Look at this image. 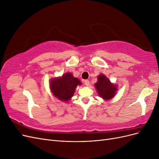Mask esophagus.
Instances as JSON below:
<instances>
[{
  "instance_id": "1",
  "label": "esophagus",
  "mask_w": 159,
  "mask_h": 159,
  "mask_svg": "<svg viewBox=\"0 0 159 159\" xmlns=\"http://www.w3.org/2000/svg\"><path fill=\"white\" fill-rule=\"evenodd\" d=\"M84 84H85L86 86H89V84H90L89 81V80H84Z\"/></svg>"
}]
</instances>
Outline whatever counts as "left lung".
Here are the masks:
<instances>
[{"instance_id": "obj_1", "label": "left lung", "mask_w": 159, "mask_h": 159, "mask_svg": "<svg viewBox=\"0 0 159 159\" xmlns=\"http://www.w3.org/2000/svg\"><path fill=\"white\" fill-rule=\"evenodd\" d=\"M94 86L99 97L107 101L115 97L118 87L117 85L111 82L107 77L103 74L98 76V81Z\"/></svg>"}]
</instances>
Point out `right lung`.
<instances>
[{
	"label": "right lung",
	"mask_w": 159,
	"mask_h": 159,
	"mask_svg": "<svg viewBox=\"0 0 159 159\" xmlns=\"http://www.w3.org/2000/svg\"><path fill=\"white\" fill-rule=\"evenodd\" d=\"M81 85V81L74 77L70 72H67L57 78H53L50 81L51 93L63 102L70 101L74 96L76 88Z\"/></svg>",
	"instance_id": "right-lung-1"
}]
</instances>
